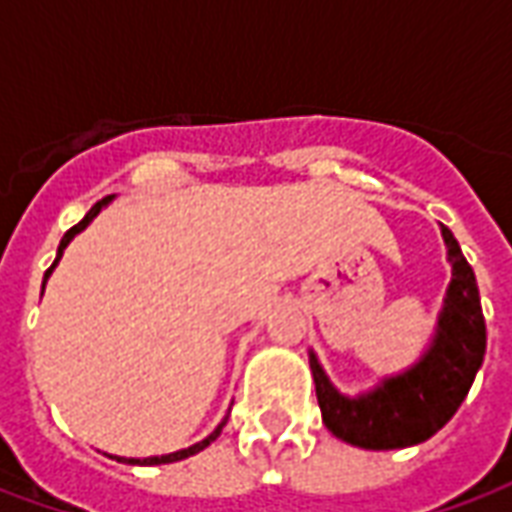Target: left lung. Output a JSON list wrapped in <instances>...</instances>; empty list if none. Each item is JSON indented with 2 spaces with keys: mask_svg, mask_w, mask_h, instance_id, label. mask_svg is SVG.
Segmentation results:
<instances>
[{
  "mask_svg": "<svg viewBox=\"0 0 512 512\" xmlns=\"http://www.w3.org/2000/svg\"><path fill=\"white\" fill-rule=\"evenodd\" d=\"M450 246L452 282L439 315V329L419 365L386 378L370 395L343 397L310 356L323 422L337 439L365 450H400L430 439L461 408L485 356V318L472 266L441 224Z\"/></svg>",
  "mask_w": 512,
  "mask_h": 512,
  "instance_id": "8db88e82",
  "label": "left lung"
}]
</instances>
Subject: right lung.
I'll return each mask as SVG.
<instances>
[{"instance_id": "add662e5", "label": "right lung", "mask_w": 512, "mask_h": 512, "mask_svg": "<svg viewBox=\"0 0 512 512\" xmlns=\"http://www.w3.org/2000/svg\"><path fill=\"white\" fill-rule=\"evenodd\" d=\"M112 200V194H109V197H104V200H98L93 205V208H90V211H87V216H84L82 222L79 224H73L71 230H68V233L62 235V241H60V249H57V260H54V263H51V268L49 271H46V279H49V274L51 271H54V266H57V263H60V257H62V249H65V246L71 244V238L76 233H82L84 227H87V224L93 222L95 216H98V211H101V208H104L106 202ZM43 285H46V282H43ZM222 428H224V422L222 425H219V428L213 430L211 436H208V439H202L200 444H194V447H189V450H180V452H169V455H161V458H142V461H136V458H117V461H123V463H139V466H153V463H175V461H183V458H189V455H194V452H200V450H205V447H208V444H211L213 439H216V436H219V433H222Z\"/></svg>"}]
</instances>
